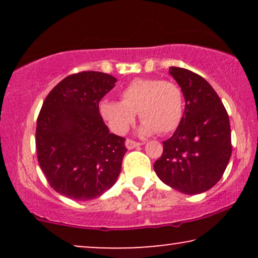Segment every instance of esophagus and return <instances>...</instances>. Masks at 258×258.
Returning a JSON list of instances; mask_svg holds the SVG:
<instances>
[{"instance_id":"34e87169","label":"esophagus","mask_w":258,"mask_h":258,"mask_svg":"<svg viewBox=\"0 0 258 258\" xmlns=\"http://www.w3.org/2000/svg\"><path fill=\"white\" fill-rule=\"evenodd\" d=\"M141 146V143H139V142H135V141H133V140H126L125 141V147H126V149H134V148H137V147H140Z\"/></svg>"}]
</instances>
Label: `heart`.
<instances>
[{"mask_svg":"<svg viewBox=\"0 0 258 258\" xmlns=\"http://www.w3.org/2000/svg\"><path fill=\"white\" fill-rule=\"evenodd\" d=\"M122 101L104 100L98 105L101 117L112 133L122 135L133 124L139 112V133L169 134L183 117L184 97L177 83L157 79H135L121 93Z\"/></svg>","mask_w":258,"mask_h":258,"instance_id":"heart-1","label":"heart"}]
</instances>
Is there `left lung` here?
<instances>
[{
    "label": "left lung",
    "instance_id": "1",
    "mask_svg": "<svg viewBox=\"0 0 258 258\" xmlns=\"http://www.w3.org/2000/svg\"><path fill=\"white\" fill-rule=\"evenodd\" d=\"M183 91V117L155 162L158 178L185 195L202 194L223 176L231 156L229 116L213 87L188 69L170 67Z\"/></svg>",
    "mask_w": 258,
    "mask_h": 258
}]
</instances>
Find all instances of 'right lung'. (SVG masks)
<instances>
[{
  "mask_svg": "<svg viewBox=\"0 0 258 258\" xmlns=\"http://www.w3.org/2000/svg\"><path fill=\"white\" fill-rule=\"evenodd\" d=\"M117 80L83 72L62 80L42 105L36 125L37 160L55 191L75 201L94 200L121 172L124 139L110 134L98 103Z\"/></svg>",
  "mask_w": 258,
  "mask_h": 258,
  "instance_id": "1",
  "label": "right lung"
}]
</instances>
